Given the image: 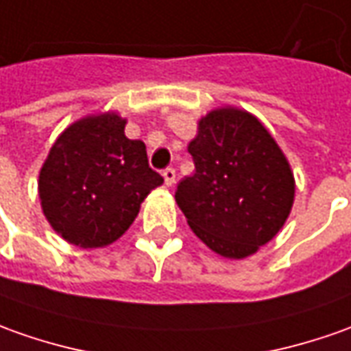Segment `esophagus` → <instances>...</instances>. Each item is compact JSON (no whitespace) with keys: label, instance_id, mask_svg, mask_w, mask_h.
I'll return each mask as SVG.
<instances>
[{"label":"esophagus","instance_id":"34e87169","mask_svg":"<svg viewBox=\"0 0 351 351\" xmlns=\"http://www.w3.org/2000/svg\"><path fill=\"white\" fill-rule=\"evenodd\" d=\"M163 178H165L167 186L175 184V180H176V171H175V169H171V167H169V169H165V171H163Z\"/></svg>","mask_w":351,"mask_h":351}]
</instances>
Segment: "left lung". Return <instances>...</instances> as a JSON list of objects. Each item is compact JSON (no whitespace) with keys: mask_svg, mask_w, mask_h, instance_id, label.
Segmentation results:
<instances>
[{"mask_svg":"<svg viewBox=\"0 0 351 351\" xmlns=\"http://www.w3.org/2000/svg\"><path fill=\"white\" fill-rule=\"evenodd\" d=\"M188 154L195 171L175 199L190 228L226 259L254 256L294 206V173L280 145L256 115L225 106L197 121Z\"/></svg>","mask_w":351,"mask_h":351,"instance_id":"obj_1","label":"left lung"}]
</instances>
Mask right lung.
<instances>
[{
    "mask_svg": "<svg viewBox=\"0 0 351 351\" xmlns=\"http://www.w3.org/2000/svg\"><path fill=\"white\" fill-rule=\"evenodd\" d=\"M126 119L95 113L57 136L38 176L47 223L84 250L113 244L134 223L147 194L163 176L147 165L145 144L125 136Z\"/></svg>",
    "mask_w": 351,
    "mask_h": 351,
    "instance_id": "1",
    "label": "right lung"
}]
</instances>
